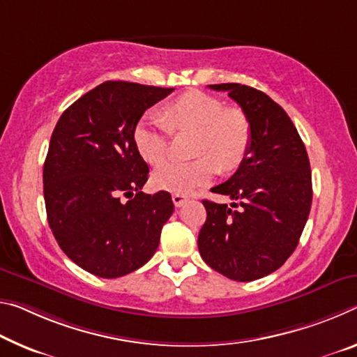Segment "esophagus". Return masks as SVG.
Listing matches in <instances>:
<instances>
[{
  "label": "esophagus",
  "mask_w": 357,
  "mask_h": 357,
  "mask_svg": "<svg viewBox=\"0 0 357 357\" xmlns=\"http://www.w3.org/2000/svg\"><path fill=\"white\" fill-rule=\"evenodd\" d=\"M173 203H174V206H183L185 202H188V195H184V194H173Z\"/></svg>",
  "instance_id": "34e87169"
}]
</instances>
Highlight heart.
I'll list each match as a JSON object with an SVG mask.
<instances>
[{
    "mask_svg": "<svg viewBox=\"0 0 357 357\" xmlns=\"http://www.w3.org/2000/svg\"><path fill=\"white\" fill-rule=\"evenodd\" d=\"M169 132H194V160H165L152 173L160 190L184 194L209 183L220 168H238L250 151L251 127L238 109H225L211 95L190 90L169 101L158 114H146L133 132L135 144L146 162L158 163L168 152Z\"/></svg>",
    "mask_w": 357,
    "mask_h": 357,
    "instance_id": "heart-1",
    "label": "heart"
}]
</instances>
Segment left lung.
<instances>
[{
  "label": "left lung",
  "instance_id": "obj_1",
  "mask_svg": "<svg viewBox=\"0 0 357 357\" xmlns=\"http://www.w3.org/2000/svg\"><path fill=\"white\" fill-rule=\"evenodd\" d=\"M241 106L251 146L235 174L211 192L225 203L203 200L202 259L234 281L264 278L289 259L307 224L313 189L305 144L291 117L268 95L241 84H213Z\"/></svg>",
  "mask_w": 357,
  "mask_h": 357
}]
</instances>
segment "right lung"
Instances as JSON below:
<instances>
[{
  "label": "right lung",
  "instance_id": "add662e5",
  "mask_svg": "<svg viewBox=\"0 0 357 357\" xmlns=\"http://www.w3.org/2000/svg\"><path fill=\"white\" fill-rule=\"evenodd\" d=\"M172 92L106 81L76 100L54 128L43 169L49 225L61 251L100 278L143 267L173 214L168 192H141L149 167L133 138L144 111Z\"/></svg>",
  "mask_w": 357,
  "mask_h": 357
}]
</instances>
